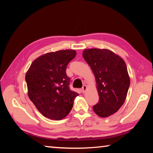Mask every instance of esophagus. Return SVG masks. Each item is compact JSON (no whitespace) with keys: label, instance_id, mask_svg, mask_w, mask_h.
Segmentation results:
<instances>
[{"label":"esophagus","instance_id":"obj_1","mask_svg":"<svg viewBox=\"0 0 153 153\" xmlns=\"http://www.w3.org/2000/svg\"><path fill=\"white\" fill-rule=\"evenodd\" d=\"M87 89H88V86H86V85H84V86H83V87H82V92H83V93L86 92Z\"/></svg>","mask_w":153,"mask_h":153}]
</instances>
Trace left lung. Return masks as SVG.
I'll return each mask as SVG.
<instances>
[{
  "mask_svg": "<svg viewBox=\"0 0 153 153\" xmlns=\"http://www.w3.org/2000/svg\"><path fill=\"white\" fill-rule=\"evenodd\" d=\"M83 57L95 77L99 101L93 110L100 117H108L120 109L126 100L130 79L123 59L108 49L88 48Z\"/></svg>",
  "mask_w": 153,
  "mask_h": 153,
  "instance_id": "left-lung-1",
  "label": "left lung"
}]
</instances>
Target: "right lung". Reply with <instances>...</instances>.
Returning <instances> with one entry per match:
<instances>
[{
  "mask_svg": "<svg viewBox=\"0 0 153 153\" xmlns=\"http://www.w3.org/2000/svg\"><path fill=\"white\" fill-rule=\"evenodd\" d=\"M75 50L51 52L38 56L25 74L27 94L36 108L48 119L61 120L68 115L79 94L69 88L67 65Z\"/></svg>",
  "mask_w": 153,
  "mask_h": 153,
  "instance_id": "obj_1",
  "label": "right lung"
}]
</instances>
